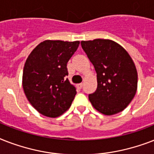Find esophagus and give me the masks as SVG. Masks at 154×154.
<instances>
[{
	"instance_id": "1",
	"label": "esophagus",
	"mask_w": 154,
	"mask_h": 154,
	"mask_svg": "<svg viewBox=\"0 0 154 154\" xmlns=\"http://www.w3.org/2000/svg\"><path fill=\"white\" fill-rule=\"evenodd\" d=\"M82 85H82V83H80V84H77V88H78V89H81L82 88Z\"/></svg>"
}]
</instances>
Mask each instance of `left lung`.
Masks as SVG:
<instances>
[{"mask_svg":"<svg viewBox=\"0 0 154 154\" xmlns=\"http://www.w3.org/2000/svg\"><path fill=\"white\" fill-rule=\"evenodd\" d=\"M81 45L97 72V88L89 95L92 105L108 116L123 111L137 89V72L131 57L112 40L82 41Z\"/></svg>","mask_w":154,"mask_h":154,"instance_id":"obj_1","label":"left lung"}]
</instances>
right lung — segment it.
Returning <instances> with one entry per match:
<instances>
[{
  "mask_svg": "<svg viewBox=\"0 0 154 154\" xmlns=\"http://www.w3.org/2000/svg\"><path fill=\"white\" fill-rule=\"evenodd\" d=\"M80 42L46 40L41 42L25 61L22 85L28 101L41 114L57 117L67 111L77 94L66 78L67 63Z\"/></svg>",
  "mask_w": 154,
  "mask_h": 154,
  "instance_id": "1",
  "label": "right lung"
}]
</instances>
